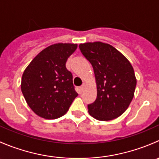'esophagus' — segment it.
Returning a JSON list of instances; mask_svg holds the SVG:
<instances>
[{
    "label": "esophagus",
    "instance_id": "1",
    "mask_svg": "<svg viewBox=\"0 0 159 159\" xmlns=\"http://www.w3.org/2000/svg\"><path fill=\"white\" fill-rule=\"evenodd\" d=\"M80 90H81V91H83L84 90V84H82V85L80 87Z\"/></svg>",
    "mask_w": 159,
    "mask_h": 159
}]
</instances>
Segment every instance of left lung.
I'll return each instance as SVG.
<instances>
[{
  "label": "left lung",
  "instance_id": "obj_1",
  "mask_svg": "<svg viewBox=\"0 0 159 159\" xmlns=\"http://www.w3.org/2000/svg\"><path fill=\"white\" fill-rule=\"evenodd\" d=\"M83 55L94 69L97 98L88 105L90 115L99 121H110L122 115L134 97L135 75L129 61L106 43L79 44Z\"/></svg>",
  "mask_w": 159,
  "mask_h": 159
}]
</instances>
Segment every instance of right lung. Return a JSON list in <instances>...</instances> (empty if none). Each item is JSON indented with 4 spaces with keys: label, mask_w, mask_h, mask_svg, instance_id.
Segmentation results:
<instances>
[{
    "label": "right lung",
    "mask_w": 159,
    "mask_h": 159,
    "mask_svg": "<svg viewBox=\"0 0 159 159\" xmlns=\"http://www.w3.org/2000/svg\"><path fill=\"white\" fill-rule=\"evenodd\" d=\"M78 44L57 43L41 51L27 67L21 78V91L30 109L45 119L67 113L78 96L72 74L66 68L68 57Z\"/></svg>",
    "instance_id": "add662e5"
}]
</instances>
